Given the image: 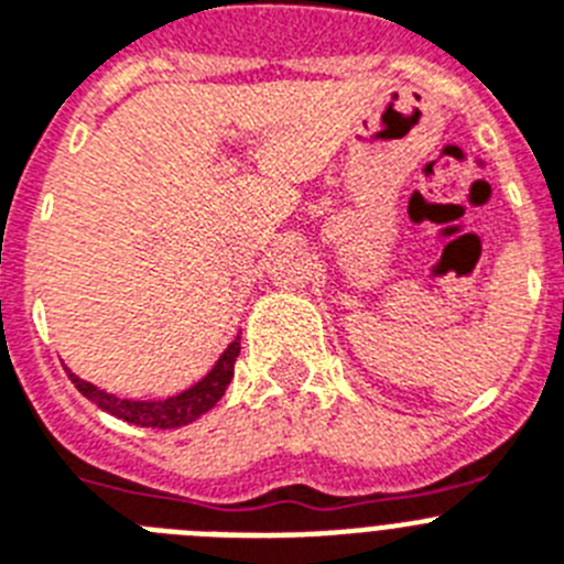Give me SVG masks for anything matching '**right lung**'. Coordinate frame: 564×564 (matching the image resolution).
I'll use <instances>...</instances> for the list:
<instances>
[{
  "mask_svg": "<svg viewBox=\"0 0 564 564\" xmlns=\"http://www.w3.org/2000/svg\"><path fill=\"white\" fill-rule=\"evenodd\" d=\"M239 356V336L234 338L220 356V361L214 364L203 381L188 387L181 395H172L166 401H129V398H115L109 392L98 390L96 383L82 381L78 376L67 372L69 381L76 383V390L93 403H98L104 412L121 417V421L134 423V426H152V430H174V426H186V423L197 421L203 412H208L214 403L220 401L226 387L234 378V364Z\"/></svg>",
  "mask_w": 564,
  "mask_h": 564,
  "instance_id": "right-lung-1",
  "label": "right lung"
}]
</instances>
